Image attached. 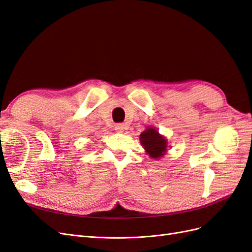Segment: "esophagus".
Returning <instances> with one entry per match:
<instances>
[{"mask_svg":"<svg viewBox=\"0 0 252 252\" xmlns=\"http://www.w3.org/2000/svg\"><path fill=\"white\" fill-rule=\"evenodd\" d=\"M125 129H126V126L124 124H117L116 125V130L118 132H123Z\"/></svg>","mask_w":252,"mask_h":252,"instance_id":"1","label":"esophagus"}]
</instances>
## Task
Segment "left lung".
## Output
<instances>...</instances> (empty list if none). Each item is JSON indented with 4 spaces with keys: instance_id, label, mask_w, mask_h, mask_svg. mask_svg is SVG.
Returning <instances> with one entry per match:
<instances>
[{
    "instance_id": "1",
    "label": "left lung",
    "mask_w": 252,
    "mask_h": 252,
    "mask_svg": "<svg viewBox=\"0 0 252 252\" xmlns=\"http://www.w3.org/2000/svg\"><path fill=\"white\" fill-rule=\"evenodd\" d=\"M140 142L145 152L154 159H158L165 156L168 142L164 135L159 134L155 127H148L140 134Z\"/></svg>"
}]
</instances>
